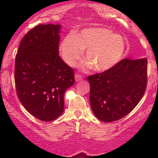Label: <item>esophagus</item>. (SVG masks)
<instances>
[{
    "instance_id": "1",
    "label": "esophagus",
    "mask_w": 158,
    "mask_h": 158,
    "mask_svg": "<svg viewBox=\"0 0 158 158\" xmlns=\"http://www.w3.org/2000/svg\"><path fill=\"white\" fill-rule=\"evenodd\" d=\"M81 79H82V77H81V75H79V74H76L75 75V80L76 81H81Z\"/></svg>"
}]
</instances>
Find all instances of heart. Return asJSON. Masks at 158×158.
<instances>
[{"instance_id": "obj_1", "label": "heart", "mask_w": 158, "mask_h": 158, "mask_svg": "<svg viewBox=\"0 0 158 158\" xmlns=\"http://www.w3.org/2000/svg\"><path fill=\"white\" fill-rule=\"evenodd\" d=\"M60 52L65 62L74 67L85 51L83 70L93 69L102 73L110 70L122 60L126 41L122 35L106 28H88L76 35H67L60 44Z\"/></svg>"}]
</instances>
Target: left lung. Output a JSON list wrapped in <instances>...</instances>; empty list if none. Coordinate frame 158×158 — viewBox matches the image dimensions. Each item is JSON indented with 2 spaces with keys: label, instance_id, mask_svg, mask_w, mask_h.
<instances>
[{
  "label": "left lung",
  "instance_id": "8db88e82",
  "mask_svg": "<svg viewBox=\"0 0 158 158\" xmlns=\"http://www.w3.org/2000/svg\"><path fill=\"white\" fill-rule=\"evenodd\" d=\"M90 107L106 123L129 114L138 104L147 83V59H125L110 70L88 77Z\"/></svg>",
  "mask_w": 158,
  "mask_h": 158
}]
</instances>
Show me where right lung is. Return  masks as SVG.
I'll return each instance as SVG.
<instances>
[{"label": "right lung", "instance_id": "1", "mask_svg": "<svg viewBox=\"0 0 158 158\" xmlns=\"http://www.w3.org/2000/svg\"><path fill=\"white\" fill-rule=\"evenodd\" d=\"M60 24H40L20 43L15 82L20 102L40 120L52 121L64 110V95L74 84L73 70L59 56Z\"/></svg>", "mask_w": 158, "mask_h": 158}]
</instances>
